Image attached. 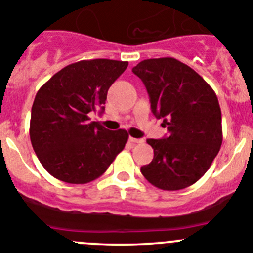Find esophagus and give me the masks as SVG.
<instances>
[{
	"label": "esophagus",
	"mask_w": 253,
	"mask_h": 253,
	"mask_svg": "<svg viewBox=\"0 0 253 253\" xmlns=\"http://www.w3.org/2000/svg\"><path fill=\"white\" fill-rule=\"evenodd\" d=\"M129 141L132 143H142L143 142V138H135V137H129Z\"/></svg>",
	"instance_id": "1"
}]
</instances>
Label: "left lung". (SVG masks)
I'll list each match as a JSON object with an SVG mask.
<instances>
[{
	"mask_svg": "<svg viewBox=\"0 0 253 253\" xmlns=\"http://www.w3.org/2000/svg\"><path fill=\"white\" fill-rule=\"evenodd\" d=\"M132 72L143 82L151 111L168 137L149 138L154 159L141 168L149 183L180 190L197 183L222 145V113L214 90L195 70L174 58L147 59Z\"/></svg>",
	"mask_w": 253,
	"mask_h": 253,
	"instance_id": "left-lung-1",
	"label": "left lung"
}]
</instances>
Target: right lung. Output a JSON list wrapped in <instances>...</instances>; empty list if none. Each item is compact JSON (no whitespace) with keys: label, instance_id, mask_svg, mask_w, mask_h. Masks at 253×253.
Listing matches in <instances>:
<instances>
[{"label":"right lung","instance_id":"1","mask_svg":"<svg viewBox=\"0 0 253 253\" xmlns=\"http://www.w3.org/2000/svg\"><path fill=\"white\" fill-rule=\"evenodd\" d=\"M127 65L110 59L77 61L38 90L30 140L50 175L69 184H87L101 176L124 150L126 129L110 131L90 121L89 113L103 112L107 92Z\"/></svg>","mask_w":253,"mask_h":253}]
</instances>
